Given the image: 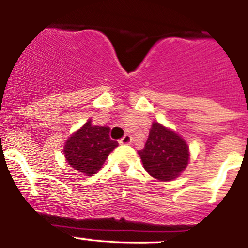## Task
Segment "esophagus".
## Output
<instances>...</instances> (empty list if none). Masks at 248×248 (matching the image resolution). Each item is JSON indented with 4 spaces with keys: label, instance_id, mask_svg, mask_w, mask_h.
Returning <instances> with one entry per match:
<instances>
[{
    "label": "esophagus",
    "instance_id": "34e87169",
    "mask_svg": "<svg viewBox=\"0 0 248 248\" xmlns=\"http://www.w3.org/2000/svg\"><path fill=\"white\" fill-rule=\"evenodd\" d=\"M131 141H132V137L129 136V134H124V136L120 139L119 143L122 144V145H128V144H131Z\"/></svg>",
    "mask_w": 248,
    "mask_h": 248
}]
</instances>
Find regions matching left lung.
<instances>
[{"label": "left lung", "instance_id": "left-lung-1", "mask_svg": "<svg viewBox=\"0 0 248 248\" xmlns=\"http://www.w3.org/2000/svg\"><path fill=\"white\" fill-rule=\"evenodd\" d=\"M138 154L146 172L162 182L177 178L186 168L190 156L184 139L158 122H153L145 146Z\"/></svg>", "mask_w": 248, "mask_h": 248}]
</instances>
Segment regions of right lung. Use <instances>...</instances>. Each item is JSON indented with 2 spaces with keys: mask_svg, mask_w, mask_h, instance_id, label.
Wrapping results in <instances>:
<instances>
[{
  "mask_svg": "<svg viewBox=\"0 0 248 248\" xmlns=\"http://www.w3.org/2000/svg\"><path fill=\"white\" fill-rule=\"evenodd\" d=\"M109 132V127L93 126L88 120L66 140L63 150L66 162L83 175L95 174L109 154L119 145L110 138Z\"/></svg>",
  "mask_w": 248,
  "mask_h": 248,
  "instance_id": "add662e5",
  "label": "right lung"
}]
</instances>
